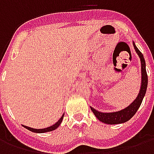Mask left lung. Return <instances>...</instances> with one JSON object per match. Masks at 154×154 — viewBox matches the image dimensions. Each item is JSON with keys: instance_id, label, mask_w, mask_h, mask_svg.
Returning <instances> with one entry per match:
<instances>
[{"instance_id": "obj_1", "label": "left lung", "mask_w": 154, "mask_h": 154, "mask_svg": "<svg viewBox=\"0 0 154 154\" xmlns=\"http://www.w3.org/2000/svg\"><path fill=\"white\" fill-rule=\"evenodd\" d=\"M133 45H134L136 53L139 55L140 62H141V87H140L139 95L129 106H127L121 110H119V111H116V112L104 113V112L98 111L96 109L91 107V110H92L94 115L102 123H106L108 125H117V124H122V123L129 120L135 115L137 110H139V106L142 103L143 99L145 96L146 90H147V87H148V75H147V72H146L145 60H144V57H143L142 53L139 50L138 48L136 47L134 42H133Z\"/></svg>"}]
</instances>
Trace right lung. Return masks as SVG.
I'll use <instances>...</instances> for the list:
<instances>
[{"mask_svg":"<svg viewBox=\"0 0 154 154\" xmlns=\"http://www.w3.org/2000/svg\"><path fill=\"white\" fill-rule=\"evenodd\" d=\"M63 116L64 115L62 116L60 119L57 120V122L54 124V125H51L49 127H48V128H45V129H33V128H30V127H28V126H25V125H23L25 127V129H29V131H32V132L34 133H46V132H50V131H53L54 129H56L58 127V126L60 125V124L62 123L63 121Z\"/></svg>","mask_w":154,"mask_h":154,"instance_id":"obj_1","label":"right lung"}]
</instances>
